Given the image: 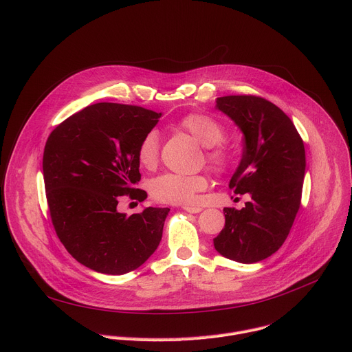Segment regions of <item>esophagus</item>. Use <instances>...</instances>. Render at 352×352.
<instances>
[{
  "mask_svg": "<svg viewBox=\"0 0 352 352\" xmlns=\"http://www.w3.org/2000/svg\"><path fill=\"white\" fill-rule=\"evenodd\" d=\"M185 212H188V213H199V212H202V208H196V206H184L182 208Z\"/></svg>",
  "mask_w": 352,
  "mask_h": 352,
  "instance_id": "34e87169",
  "label": "esophagus"
}]
</instances>
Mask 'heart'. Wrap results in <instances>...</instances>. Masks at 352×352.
<instances>
[{
  "mask_svg": "<svg viewBox=\"0 0 352 352\" xmlns=\"http://www.w3.org/2000/svg\"><path fill=\"white\" fill-rule=\"evenodd\" d=\"M181 126L188 131L200 144L209 147V163L217 170H224L230 163V155L220 144L224 138L223 125L214 118L205 114H189L182 118ZM160 152V133L157 129L147 131L140 139L136 156L139 163L152 168L157 164ZM209 186L205 175H185L167 173L156 177L150 182V193L162 204L170 205H193L197 193Z\"/></svg>",
  "mask_w": 352,
  "mask_h": 352,
  "instance_id": "b5f03b06",
  "label": "heart"
}]
</instances>
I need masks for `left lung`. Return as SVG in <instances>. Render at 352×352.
I'll use <instances>...</instances> for the list:
<instances>
[{
    "mask_svg": "<svg viewBox=\"0 0 352 352\" xmlns=\"http://www.w3.org/2000/svg\"><path fill=\"white\" fill-rule=\"evenodd\" d=\"M243 135L241 162L230 179L234 193H248L241 210L226 208V226L213 239L220 255L256 263L284 243L300 205L305 147L292 121L276 104L256 96L217 97Z\"/></svg>",
    "mask_w": 352,
    "mask_h": 352,
    "instance_id": "obj_1",
    "label": "left lung"
}]
</instances>
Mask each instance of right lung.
I'll use <instances>...</instances> for the list:
<instances>
[{
    "label": "right lung",
    "instance_id": "add662e5",
    "mask_svg": "<svg viewBox=\"0 0 352 352\" xmlns=\"http://www.w3.org/2000/svg\"><path fill=\"white\" fill-rule=\"evenodd\" d=\"M162 113L138 106L96 103L71 116L48 136L43 175L53 226L68 252L103 274H125L157 249L168 208L126 216L120 196L139 202L136 148Z\"/></svg>",
    "mask_w": 352,
    "mask_h": 352
}]
</instances>
